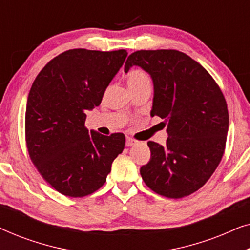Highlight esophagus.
Listing matches in <instances>:
<instances>
[{
  "instance_id": "obj_1",
  "label": "esophagus",
  "mask_w": 250,
  "mask_h": 250,
  "mask_svg": "<svg viewBox=\"0 0 250 250\" xmlns=\"http://www.w3.org/2000/svg\"><path fill=\"white\" fill-rule=\"evenodd\" d=\"M136 143V141L134 139H132V138H127L126 139V146H134Z\"/></svg>"
}]
</instances>
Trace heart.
Returning <instances> with one entry per match:
<instances>
[{"label":"heart","instance_id":"1","mask_svg":"<svg viewBox=\"0 0 250 250\" xmlns=\"http://www.w3.org/2000/svg\"><path fill=\"white\" fill-rule=\"evenodd\" d=\"M129 90H138L142 87H151V77L141 68H133L126 75Z\"/></svg>","mask_w":250,"mask_h":250}]
</instances>
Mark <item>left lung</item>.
Segmentation results:
<instances>
[{"instance_id":"obj_1","label":"left lung","mask_w":250,"mask_h":250,"mask_svg":"<svg viewBox=\"0 0 250 250\" xmlns=\"http://www.w3.org/2000/svg\"><path fill=\"white\" fill-rule=\"evenodd\" d=\"M141 67L152 78L151 116L167 125L166 145L149 141L151 157L140 169L160 196L179 199L199 190L223 157L229 129L227 101L209 73L176 50L132 53L124 71Z\"/></svg>"}]
</instances>
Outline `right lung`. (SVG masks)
Instances as JSON below:
<instances>
[{
    "instance_id": "add662e5",
    "label": "right lung",
    "mask_w": 250,
    "mask_h": 250,
    "mask_svg": "<svg viewBox=\"0 0 250 250\" xmlns=\"http://www.w3.org/2000/svg\"><path fill=\"white\" fill-rule=\"evenodd\" d=\"M126 57V50H68L34 81L26 105L27 149L43 179L61 194L81 198L100 189L124 150L123 133L88 132L85 119Z\"/></svg>"
}]
</instances>
